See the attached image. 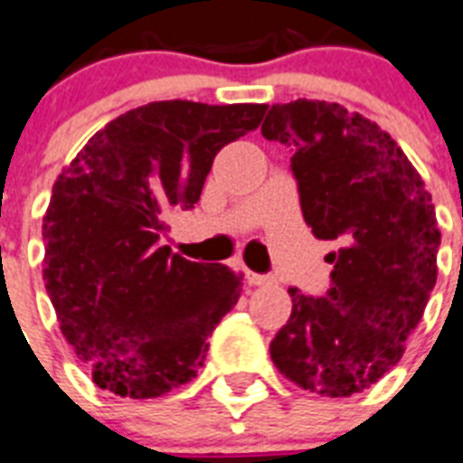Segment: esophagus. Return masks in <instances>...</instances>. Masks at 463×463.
I'll return each mask as SVG.
<instances>
[{
  "label": "esophagus",
  "mask_w": 463,
  "mask_h": 463,
  "mask_svg": "<svg viewBox=\"0 0 463 463\" xmlns=\"http://www.w3.org/2000/svg\"><path fill=\"white\" fill-rule=\"evenodd\" d=\"M247 283L266 285V283H270V276H261V273H251V270H247Z\"/></svg>",
  "instance_id": "obj_1"
}]
</instances>
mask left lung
<instances>
[{"label":"left lung","mask_w":463,"mask_h":463,"mask_svg":"<svg viewBox=\"0 0 463 463\" xmlns=\"http://www.w3.org/2000/svg\"><path fill=\"white\" fill-rule=\"evenodd\" d=\"M261 135L290 146L304 221L337 242L326 295L288 290L270 359L309 392H362L400 362L438 280L430 194L385 130L335 101L273 104Z\"/></svg>","instance_id":"obj_1"}]
</instances>
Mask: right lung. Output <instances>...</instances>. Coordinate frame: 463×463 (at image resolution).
I'll return each instance as SVG.
<instances>
[{
	"instance_id": "obj_1",
	"label": "right lung",
	"mask_w": 463,
	"mask_h": 463,
	"mask_svg": "<svg viewBox=\"0 0 463 463\" xmlns=\"http://www.w3.org/2000/svg\"><path fill=\"white\" fill-rule=\"evenodd\" d=\"M264 104L149 101L95 133L56 178L43 223L44 288L95 385L149 400L185 385L238 304L240 276L164 244L166 216L199 202L213 156Z\"/></svg>"
}]
</instances>
